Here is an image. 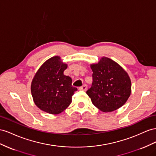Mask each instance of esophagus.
Here are the masks:
<instances>
[{
  "mask_svg": "<svg viewBox=\"0 0 156 156\" xmlns=\"http://www.w3.org/2000/svg\"><path fill=\"white\" fill-rule=\"evenodd\" d=\"M87 90V86L86 84H84L82 86L79 87V90H82V91H86Z\"/></svg>",
  "mask_w": 156,
  "mask_h": 156,
  "instance_id": "1",
  "label": "esophagus"
}]
</instances>
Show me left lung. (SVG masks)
Listing matches in <instances>:
<instances>
[{"instance_id":"8db88e82","label":"left lung","mask_w":156,"mask_h":156,"mask_svg":"<svg viewBox=\"0 0 156 156\" xmlns=\"http://www.w3.org/2000/svg\"><path fill=\"white\" fill-rule=\"evenodd\" d=\"M90 66L93 82L86 93L92 103L105 112H112L122 106L131 92V82L126 71L105 57Z\"/></svg>"}]
</instances>
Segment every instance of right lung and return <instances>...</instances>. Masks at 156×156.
Wrapping results in <instances>:
<instances>
[{
    "label": "right lung",
    "instance_id": "add662e5",
    "mask_svg": "<svg viewBox=\"0 0 156 156\" xmlns=\"http://www.w3.org/2000/svg\"><path fill=\"white\" fill-rule=\"evenodd\" d=\"M67 65L54 56L47 60L33 78L31 93L35 105L47 113L58 114L72 102L77 88L72 86V79L63 74Z\"/></svg>",
    "mask_w": 156,
    "mask_h": 156
}]
</instances>
